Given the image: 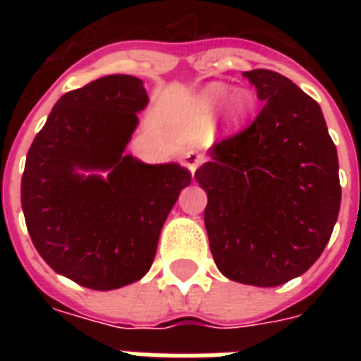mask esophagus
Returning a JSON list of instances; mask_svg holds the SVG:
<instances>
[{"label":"esophagus","instance_id":"esophagus-1","mask_svg":"<svg viewBox=\"0 0 361 361\" xmlns=\"http://www.w3.org/2000/svg\"><path fill=\"white\" fill-rule=\"evenodd\" d=\"M204 161H206L204 153L195 152V149L185 153V164H187V169L191 170V172H197V169L200 166V164H204Z\"/></svg>","mask_w":361,"mask_h":361}]
</instances>
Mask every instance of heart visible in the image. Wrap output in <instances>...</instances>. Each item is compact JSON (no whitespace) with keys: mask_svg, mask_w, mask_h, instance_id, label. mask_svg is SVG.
Wrapping results in <instances>:
<instances>
[{"mask_svg":"<svg viewBox=\"0 0 361 361\" xmlns=\"http://www.w3.org/2000/svg\"><path fill=\"white\" fill-rule=\"evenodd\" d=\"M226 95V86L223 84H214V86H209L206 92H204V106H208V109H214L215 104H219ZM251 109V95L247 92H236L228 99V106H226V118L231 121H240L243 120Z\"/></svg>","mask_w":361,"mask_h":361,"instance_id":"heart-1","label":"heart"}]
</instances>
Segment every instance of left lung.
Returning a JSON list of instances; mask_svg holds the SVG:
<instances>
[{"mask_svg":"<svg viewBox=\"0 0 361 361\" xmlns=\"http://www.w3.org/2000/svg\"><path fill=\"white\" fill-rule=\"evenodd\" d=\"M264 101L251 125L215 142L197 170L204 223L228 279L277 286L322 255L341 206L339 161L319 103L286 76L243 73Z\"/></svg>","mask_w":361,"mask_h":361,"instance_id":"obj_1","label":"left lung"}]
</instances>
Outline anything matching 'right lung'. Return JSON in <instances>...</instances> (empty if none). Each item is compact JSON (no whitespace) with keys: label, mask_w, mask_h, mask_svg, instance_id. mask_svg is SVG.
Wrapping results in <instances>:
<instances>
[{"label":"right lung","mask_w":361,"mask_h":361,"mask_svg":"<svg viewBox=\"0 0 361 361\" xmlns=\"http://www.w3.org/2000/svg\"><path fill=\"white\" fill-rule=\"evenodd\" d=\"M146 104V87L129 75L67 92L25 159L22 209L33 245L54 271L92 290H114L146 275L164 219L191 183L180 164L123 155ZM75 168L111 174L84 178Z\"/></svg>","instance_id":"add662e5"}]
</instances>
